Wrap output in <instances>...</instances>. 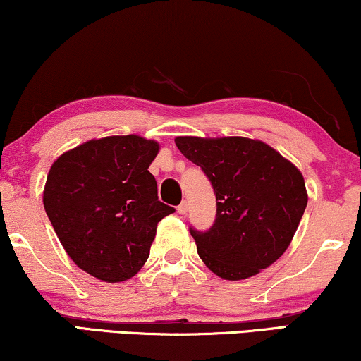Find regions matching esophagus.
<instances>
[{
  "mask_svg": "<svg viewBox=\"0 0 361 361\" xmlns=\"http://www.w3.org/2000/svg\"><path fill=\"white\" fill-rule=\"evenodd\" d=\"M188 211H189V206H188V201H182L179 206H177V212H179V214H188Z\"/></svg>",
  "mask_w": 361,
  "mask_h": 361,
  "instance_id": "esophagus-1",
  "label": "esophagus"
}]
</instances>
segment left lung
<instances>
[{
  "mask_svg": "<svg viewBox=\"0 0 361 361\" xmlns=\"http://www.w3.org/2000/svg\"><path fill=\"white\" fill-rule=\"evenodd\" d=\"M176 145L202 169L216 194L214 224L189 228L207 268L238 281L279 259L308 204L301 172L261 140L177 137Z\"/></svg>",
  "mask_w": 361,
  "mask_h": 361,
  "instance_id": "8db88e82",
  "label": "left lung"
}]
</instances>
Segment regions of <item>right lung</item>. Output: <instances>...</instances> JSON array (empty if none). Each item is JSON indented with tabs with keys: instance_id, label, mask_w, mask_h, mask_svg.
I'll return each mask as SVG.
<instances>
[{
	"instance_id": "right-lung-1",
	"label": "right lung",
	"mask_w": 361,
	"mask_h": 361,
	"mask_svg": "<svg viewBox=\"0 0 361 361\" xmlns=\"http://www.w3.org/2000/svg\"><path fill=\"white\" fill-rule=\"evenodd\" d=\"M159 144L139 135L88 140L48 172L43 206L75 264L106 283L139 273L157 224L176 209L159 201L149 172Z\"/></svg>"
}]
</instances>
